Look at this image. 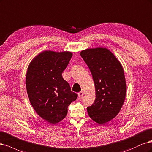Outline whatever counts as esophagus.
I'll return each instance as SVG.
<instances>
[{
	"label": "esophagus",
	"mask_w": 152,
	"mask_h": 152,
	"mask_svg": "<svg viewBox=\"0 0 152 152\" xmlns=\"http://www.w3.org/2000/svg\"><path fill=\"white\" fill-rule=\"evenodd\" d=\"M83 94H84V93H83V91H80V92H79L77 94V95H78V97L79 98H80V97H81L83 95Z\"/></svg>",
	"instance_id": "obj_1"
}]
</instances>
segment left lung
<instances>
[{
	"label": "left lung",
	"instance_id": "left-lung-1",
	"mask_svg": "<svg viewBox=\"0 0 152 152\" xmlns=\"http://www.w3.org/2000/svg\"><path fill=\"white\" fill-rule=\"evenodd\" d=\"M80 53L95 84V100L87 108L88 113L93 121L104 124L113 119L124 104L127 86L123 67L108 48H87Z\"/></svg>",
	"mask_w": 152,
	"mask_h": 152
}]
</instances>
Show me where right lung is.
Listing matches in <instances>:
<instances>
[{"instance_id": "obj_1", "label": "right lung", "mask_w": 152, "mask_h": 152, "mask_svg": "<svg viewBox=\"0 0 152 152\" xmlns=\"http://www.w3.org/2000/svg\"><path fill=\"white\" fill-rule=\"evenodd\" d=\"M72 56L69 51L45 50L34 57L28 67L29 100L37 114L52 124L65 118L68 106L77 97L62 76Z\"/></svg>"}]
</instances>
